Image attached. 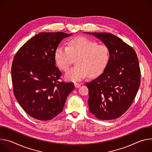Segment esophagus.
I'll return each mask as SVG.
<instances>
[{"instance_id": "1", "label": "esophagus", "mask_w": 152, "mask_h": 152, "mask_svg": "<svg viewBox=\"0 0 152 152\" xmlns=\"http://www.w3.org/2000/svg\"><path fill=\"white\" fill-rule=\"evenodd\" d=\"M80 85H81V84L80 83H75V88H79L80 86Z\"/></svg>"}]
</instances>
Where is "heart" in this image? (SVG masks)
Wrapping results in <instances>:
<instances>
[{
  "label": "heart",
  "mask_w": 152,
  "mask_h": 152,
  "mask_svg": "<svg viewBox=\"0 0 152 152\" xmlns=\"http://www.w3.org/2000/svg\"><path fill=\"white\" fill-rule=\"evenodd\" d=\"M57 66L67 71L76 59L75 66L69 70L65 78L72 82L80 81L88 75L94 77L100 74L109 59V50L103 45L85 37H76L69 40L67 46H59L54 53Z\"/></svg>",
  "instance_id": "1"
}]
</instances>
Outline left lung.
Listing matches in <instances>:
<instances>
[{"instance_id":"obj_1","label":"left lung","mask_w":152,"mask_h":152,"mask_svg":"<svg viewBox=\"0 0 152 152\" xmlns=\"http://www.w3.org/2000/svg\"><path fill=\"white\" fill-rule=\"evenodd\" d=\"M85 33L99 39L110 55L103 72L86 83L89 90V110L100 120L115 119L131 106L140 87L141 73L137 53L113 34Z\"/></svg>"}]
</instances>
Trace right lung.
<instances>
[{"label":"right lung","instance_id":"add662e5","mask_svg":"<svg viewBox=\"0 0 152 152\" xmlns=\"http://www.w3.org/2000/svg\"><path fill=\"white\" fill-rule=\"evenodd\" d=\"M72 34L41 32L18 50L12 64L14 96L31 117L46 121L61 113L72 83L61 82V72L55 66L54 53L61 41Z\"/></svg>","mask_w":152,"mask_h":152}]
</instances>
